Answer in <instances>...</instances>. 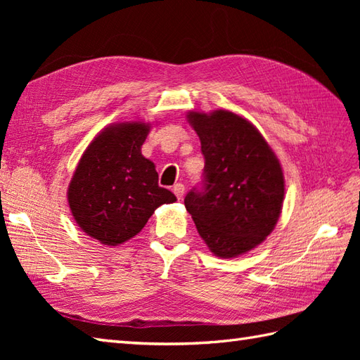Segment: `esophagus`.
Returning a JSON list of instances; mask_svg holds the SVG:
<instances>
[{"label": "esophagus", "instance_id": "1", "mask_svg": "<svg viewBox=\"0 0 360 360\" xmlns=\"http://www.w3.org/2000/svg\"><path fill=\"white\" fill-rule=\"evenodd\" d=\"M184 192H186L184 184H174L173 186V193L176 195V198H178V200H181V198L184 196Z\"/></svg>", "mask_w": 360, "mask_h": 360}]
</instances>
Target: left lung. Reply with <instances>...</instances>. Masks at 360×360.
Here are the masks:
<instances>
[{
    "mask_svg": "<svg viewBox=\"0 0 360 360\" xmlns=\"http://www.w3.org/2000/svg\"><path fill=\"white\" fill-rule=\"evenodd\" d=\"M205 159L201 188L184 204L198 233L221 258L257 248L269 235L283 207L285 176L280 160L249 120L232 111H190Z\"/></svg>",
    "mask_w": 360,
    "mask_h": 360,
    "instance_id": "obj_1",
    "label": "left lung"
}]
</instances>
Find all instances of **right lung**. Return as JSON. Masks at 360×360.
Returning <instances> with one entry per match:
<instances>
[{
	"mask_svg": "<svg viewBox=\"0 0 360 360\" xmlns=\"http://www.w3.org/2000/svg\"><path fill=\"white\" fill-rule=\"evenodd\" d=\"M150 124L120 122L103 128L83 153L68 188L75 223L105 246H119L139 233L148 218L176 196L158 184V172L143 158Z\"/></svg>",
	"mask_w": 360,
	"mask_h": 360,
	"instance_id": "right-lung-1",
	"label": "right lung"
}]
</instances>
